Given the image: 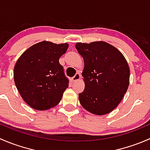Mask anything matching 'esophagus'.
I'll use <instances>...</instances> for the list:
<instances>
[{
    "label": "esophagus",
    "instance_id": "34e87169",
    "mask_svg": "<svg viewBox=\"0 0 150 150\" xmlns=\"http://www.w3.org/2000/svg\"><path fill=\"white\" fill-rule=\"evenodd\" d=\"M80 78H81V74L78 73H78H76L75 75H74V77H72V81H74V82H75V81L79 80Z\"/></svg>",
    "mask_w": 150,
    "mask_h": 150
}]
</instances>
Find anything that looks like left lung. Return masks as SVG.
I'll list each match as a JSON object with an SVG mask.
<instances>
[{
    "label": "left lung",
    "mask_w": 150,
    "mask_h": 150,
    "mask_svg": "<svg viewBox=\"0 0 150 150\" xmlns=\"http://www.w3.org/2000/svg\"><path fill=\"white\" fill-rule=\"evenodd\" d=\"M75 48L85 64L81 104L97 115L110 112L121 102L129 85L130 69L125 57L115 47L104 41L78 43Z\"/></svg>",
    "instance_id": "8db88e82"
}]
</instances>
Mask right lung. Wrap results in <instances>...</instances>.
Instances as JSON below:
<instances>
[{"instance_id":"1","label":"right lung","mask_w":150,"mask_h":150,"mask_svg":"<svg viewBox=\"0 0 150 150\" xmlns=\"http://www.w3.org/2000/svg\"><path fill=\"white\" fill-rule=\"evenodd\" d=\"M67 48V43L42 41L30 47L16 62L13 70L15 85L32 108L46 110L61 101L69 79L59 59Z\"/></svg>"}]
</instances>
